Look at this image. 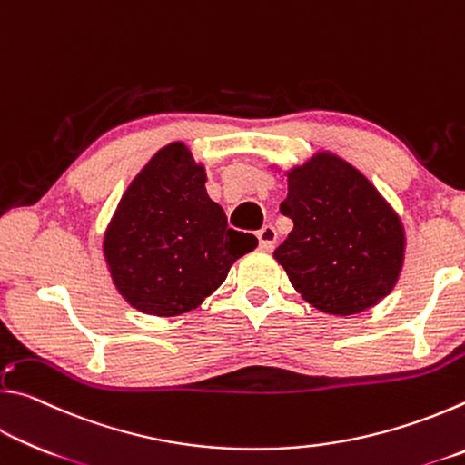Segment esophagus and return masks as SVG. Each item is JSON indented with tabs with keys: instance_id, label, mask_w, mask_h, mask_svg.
<instances>
[{
	"instance_id": "34e87169",
	"label": "esophagus",
	"mask_w": 465,
	"mask_h": 465,
	"mask_svg": "<svg viewBox=\"0 0 465 465\" xmlns=\"http://www.w3.org/2000/svg\"><path fill=\"white\" fill-rule=\"evenodd\" d=\"M258 242H261V250L271 252L277 243V230L272 225H264L261 232H258Z\"/></svg>"
}]
</instances>
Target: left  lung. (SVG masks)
I'll list each match as a JSON object with an SVG mask.
<instances>
[{
  "label": "left lung",
  "mask_w": 465,
  "mask_h": 465,
  "mask_svg": "<svg viewBox=\"0 0 465 465\" xmlns=\"http://www.w3.org/2000/svg\"><path fill=\"white\" fill-rule=\"evenodd\" d=\"M282 215L293 230L274 250L291 285L318 312L355 316L396 287L406 232L396 209L363 172L332 152H316L285 172Z\"/></svg>",
  "instance_id": "obj_1"
}]
</instances>
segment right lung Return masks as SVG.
Wrapping results in <instances>:
<instances>
[{
	"label": "right lung",
	"instance_id": "add662e5",
	"mask_svg": "<svg viewBox=\"0 0 465 465\" xmlns=\"http://www.w3.org/2000/svg\"><path fill=\"white\" fill-rule=\"evenodd\" d=\"M204 183V163L184 141H174L123 193L102 235V256L131 308L157 318L199 308L232 264L258 246L252 233L227 227Z\"/></svg>",
	"mask_w": 465,
	"mask_h": 465
}]
</instances>
